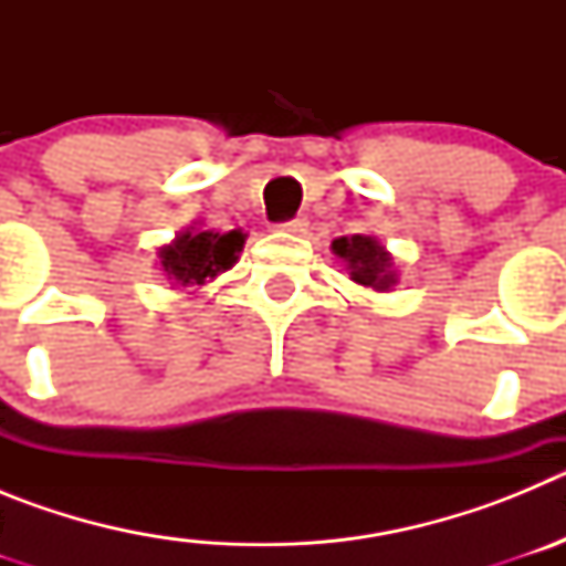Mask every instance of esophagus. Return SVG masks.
<instances>
[{"label": "esophagus", "mask_w": 566, "mask_h": 566, "mask_svg": "<svg viewBox=\"0 0 566 566\" xmlns=\"http://www.w3.org/2000/svg\"><path fill=\"white\" fill-rule=\"evenodd\" d=\"M306 227H308V221L303 218V214H297V218H292V221L280 223V229H283V232H292V234H303L306 232Z\"/></svg>", "instance_id": "34e87169"}]
</instances>
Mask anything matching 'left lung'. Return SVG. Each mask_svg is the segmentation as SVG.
I'll use <instances>...</instances> for the list:
<instances>
[{
	"label": "left lung",
	"instance_id": "8db88e82",
	"mask_svg": "<svg viewBox=\"0 0 566 566\" xmlns=\"http://www.w3.org/2000/svg\"><path fill=\"white\" fill-rule=\"evenodd\" d=\"M332 252L345 263L354 283L368 286L374 292H391L397 283L391 252L371 234H352V238H337L332 243Z\"/></svg>",
	"mask_w": 566,
	"mask_h": 566
}]
</instances>
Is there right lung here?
I'll list each match as a JSON object with an SVG mask.
<instances>
[{"mask_svg":"<svg viewBox=\"0 0 566 566\" xmlns=\"http://www.w3.org/2000/svg\"><path fill=\"white\" fill-rule=\"evenodd\" d=\"M243 243H247V234L240 229L221 234L189 227L172 243L158 249V260L167 280L175 286H203L207 280H214L234 266Z\"/></svg>","mask_w":566,"mask_h":566,"instance_id":"1","label":"right lung"}]
</instances>
